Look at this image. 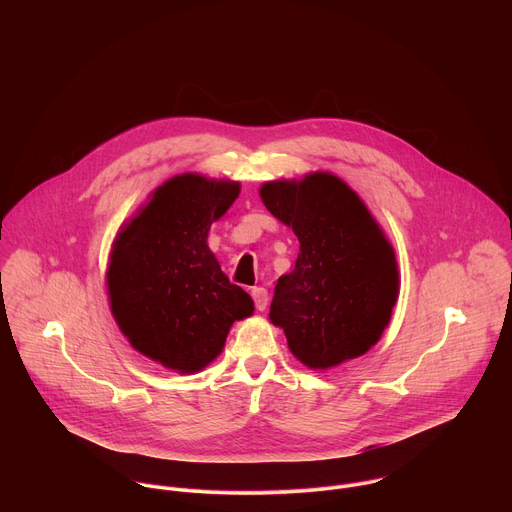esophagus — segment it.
<instances>
[{
  "label": "esophagus",
  "mask_w": 512,
  "mask_h": 512,
  "mask_svg": "<svg viewBox=\"0 0 512 512\" xmlns=\"http://www.w3.org/2000/svg\"><path fill=\"white\" fill-rule=\"evenodd\" d=\"M251 296H253V302H255V308L259 312H263L267 308V302H269V296H267V289L265 287H253L251 289Z\"/></svg>",
  "instance_id": "1"
}]
</instances>
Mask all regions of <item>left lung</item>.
Masks as SVG:
<instances>
[{"mask_svg":"<svg viewBox=\"0 0 512 512\" xmlns=\"http://www.w3.org/2000/svg\"><path fill=\"white\" fill-rule=\"evenodd\" d=\"M265 208L300 241L296 267L281 275L269 322L312 371L369 352L399 298L395 249L362 198L330 172L271 180Z\"/></svg>","mask_w":512,"mask_h":512,"instance_id":"1","label":"left lung"}]
</instances>
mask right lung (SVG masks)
Listing matches in <instances>:
<instances>
[{
	"label": "right lung",
	"mask_w": 512,
	"mask_h": 512,
	"mask_svg": "<svg viewBox=\"0 0 512 512\" xmlns=\"http://www.w3.org/2000/svg\"><path fill=\"white\" fill-rule=\"evenodd\" d=\"M241 184L196 172L172 176L121 225L107 263L111 314L127 342L180 375L223 352L237 320L253 316L247 291L208 249V231Z\"/></svg>",
	"instance_id": "add662e5"
}]
</instances>
